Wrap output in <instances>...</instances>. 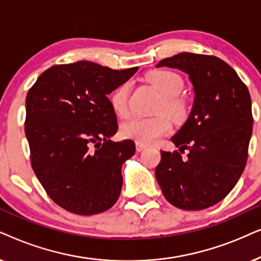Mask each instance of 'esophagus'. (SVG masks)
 Here are the masks:
<instances>
[{"label": "esophagus", "instance_id": "34e87169", "mask_svg": "<svg viewBox=\"0 0 261 261\" xmlns=\"http://www.w3.org/2000/svg\"><path fill=\"white\" fill-rule=\"evenodd\" d=\"M147 148V145H144V144H142V143H136V150L137 151H142V150H144V149Z\"/></svg>", "mask_w": 261, "mask_h": 261}]
</instances>
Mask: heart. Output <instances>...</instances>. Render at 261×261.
Wrapping results in <instances>:
<instances>
[{
    "mask_svg": "<svg viewBox=\"0 0 261 261\" xmlns=\"http://www.w3.org/2000/svg\"><path fill=\"white\" fill-rule=\"evenodd\" d=\"M148 82L155 87L162 96L158 113H167L174 121L186 118L187 102L181 95L185 82L181 75L172 70H152L147 75ZM130 83L124 82L111 95V105L119 117L128 113ZM172 130V120L165 114L155 118H133L121 124L120 133L124 137L135 140L142 144H154Z\"/></svg>",
    "mask_w": 261,
    "mask_h": 261,
    "instance_id": "heart-1",
    "label": "heart"
}]
</instances>
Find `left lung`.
Instances as JSON below:
<instances>
[{
  "instance_id": "left-lung-1",
  "label": "left lung",
  "mask_w": 261,
  "mask_h": 261,
  "mask_svg": "<svg viewBox=\"0 0 261 261\" xmlns=\"http://www.w3.org/2000/svg\"><path fill=\"white\" fill-rule=\"evenodd\" d=\"M189 75L194 100L186 123L172 137L182 152L161 151L155 176L163 196L182 210H203L221 201L244 172L253 130L247 87L230 65L215 56L182 52L156 68Z\"/></svg>"
}]
</instances>
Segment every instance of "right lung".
I'll return each instance as SVG.
<instances>
[{
    "label": "right lung",
    "instance_id": "obj_1",
    "mask_svg": "<svg viewBox=\"0 0 261 261\" xmlns=\"http://www.w3.org/2000/svg\"><path fill=\"white\" fill-rule=\"evenodd\" d=\"M137 70L88 61L54 65L27 93L31 165L48 197L69 213H103L119 198L121 166L136 147L110 140L118 124L107 95Z\"/></svg>",
    "mask_w": 261,
    "mask_h": 261
}]
</instances>
